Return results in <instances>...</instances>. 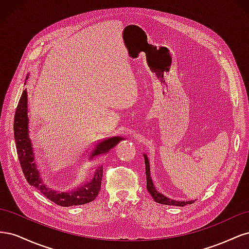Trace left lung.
Returning <instances> with one entry per match:
<instances>
[{"mask_svg": "<svg viewBox=\"0 0 249 249\" xmlns=\"http://www.w3.org/2000/svg\"><path fill=\"white\" fill-rule=\"evenodd\" d=\"M144 162H145V173H146V189L149 192V194L152 195V197L154 200L158 203H162V205H167V206H177V207H184L186 205H190V203H193L194 200H189V201H179V200H175V199H170L169 197L165 196L162 193L159 191H157V189L154 186L153 179L150 178V170H149V161L147 156L144 154Z\"/></svg>", "mask_w": 249, "mask_h": 249, "instance_id": "8db88e82", "label": "left lung"}]
</instances>
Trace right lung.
Segmentation results:
<instances>
[{
	"mask_svg": "<svg viewBox=\"0 0 249 249\" xmlns=\"http://www.w3.org/2000/svg\"><path fill=\"white\" fill-rule=\"evenodd\" d=\"M28 79V78H27ZM30 120L28 117V93L27 89L22 92L14 116V139L20 167L27 182L39 190L44 196L61 207L80 206L93 201L101 190L103 178V163L100 157L108 153L124 138L114 136L96 141L83 155L84 164L87 165V176L71 190L61 192L49 187L43 182L38 165L36 163L34 147L30 138Z\"/></svg>",
	"mask_w": 249,
	"mask_h": 249,
	"instance_id": "obj_1",
	"label": "right lung"
}]
</instances>
